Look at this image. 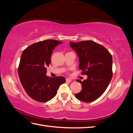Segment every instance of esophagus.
<instances>
[{"label": "esophagus", "instance_id": "esophagus-1", "mask_svg": "<svg viewBox=\"0 0 133 133\" xmlns=\"http://www.w3.org/2000/svg\"><path fill=\"white\" fill-rule=\"evenodd\" d=\"M66 81L67 82H70L71 81V80L70 79H69V78H66Z\"/></svg>", "mask_w": 133, "mask_h": 133}]
</instances>
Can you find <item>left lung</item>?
<instances>
[{
	"label": "left lung",
	"mask_w": 133,
	"mask_h": 133,
	"mask_svg": "<svg viewBox=\"0 0 133 133\" xmlns=\"http://www.w3.org/2000/svg\"><path fill=\"white\" fill-rule=\"evenodd\" d=\"M70 46L78 54L82 74L88 76L83 82L76 80L82 84V90L75 97L83 102H93L104 93L111 81L112 56L105 47L91 41L70 42Z\"/></svg>",
	"instance_id": "8db88e82"
}]
</instances>
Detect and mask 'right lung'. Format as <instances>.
Segmentation results:
<instances>
[{
  "mask_svg": "<svg viewBox=\"0 0 133 133\" xmlns=\"http://www.w3.org/2000/svg\"><path fill=\"white\" fill-rule=\"evenodd\" d=\"M62 42L48 39L35 43L24 50L18 67V75L23 87L31 98L39 102L53 99L62 84L63 76H47L46 67L51 63L54 48Z\"/></svg>",
  "mask_w": 133,
  "mask_h": 133,
  "instance_id": "add662e5",
  "label": "right lung"
}]
</instances>
